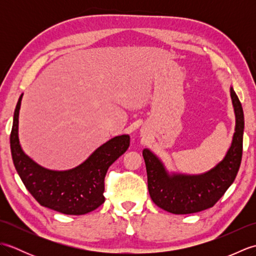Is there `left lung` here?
I'll return each instance as SVG.
<instances>
[{"instance_id":"obj_1","label":"left lung","mask_w":256,"mask_h":256,"mask_svg":"<svg viewBox=\"0 0 256 256\" xmlns=\"http://www.w3.org/2000/svg\"><path fill=\"white\" fill-rule=\"evenodd\" d=\"M236 124L224 160L202 175H170L150 150H143L148 192L153 202L170 214H189L214 206L234 182L242 160L244 116L240 100L231 88Z\"/></svg>"}]
</instances>
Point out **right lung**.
<instances>
[{
  "label": "right lung",
  "instance_id": "right-lung-1",
  "mask_svg": "<svg viewBox=\"0 0 256 256\" xmlns=\"http://www.w3.org/2000/svg\"><path fill=\"white\" fill-rule=\"evenodd\" d=\"M23 96V94H22ZM22 96L14 111L10 153L26 189L40 204L64 214H84L104 202L106 172L130 146L128 135L116 136L100 146L88 160L70 170H50L24 154L18 140V113Z\"/></svg>",
  "mask_w": 256,
  "mask_h": 256
}]
</instances>
